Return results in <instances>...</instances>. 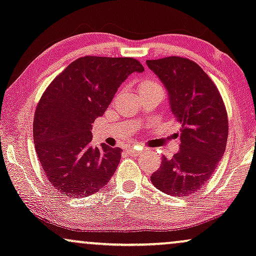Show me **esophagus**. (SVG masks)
Segmentation results:
<instances>
[{
  "instance_id": "34e87169",
  "label": "esophagus",
  "mask_w": 256,
  "mask_h": 256,
  "mask_svg": "<svg viewBox=\"0 0 256 256\" xmlns=\"http://www.w3.org/2000/svg\"><path fill=\"white\" fill-rule=\"evenodd\" d=\"M126 150H128V152L131 153L132 156L142 154V150L137 148H136V146H128V148H126Z\"/></svg>"
}]
</instances>
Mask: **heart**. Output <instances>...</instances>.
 Returning <instances> with one entry per match:
<instances>
[{"label":"heart","instance_id":"b5f03b06","mask_svg":"<svg viewBox=\"0 0 256 256\" xmlns=\"http://www.w3.org/2000/svg\"><path fill=\"white\" fill-rule=\"evenodd\" d=\"M160 88V85L156 83L154 80H142L140 84H139L138 88V92H145V91L152 90V88Z\"/></svg>","mask_w":256,"mask_h":256}]
</instances>
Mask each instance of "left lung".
<instances>
[{
	"mask_svg": "<svg viewBox=\"0 0 256 256\" xmlns=\"http://www.w3.org/2000/svg\"><path fill=\"white\" fill-rule=\"evenodd\" d=\"M164 84L180 128V148L162 156L151 182L162 192L188 196L208 182L226 150L228 119L212 80L193 60L178 56L146 60Z\"/></svg>",
	"mask_w": 256,
	"mask_h": 256,
	"instance_id": "obj_1",
	"label": "left lung"
}]
</instances>
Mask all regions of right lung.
Segmentation results:
<instances>
[{"label": "right lung", "instance_id": "1", "mask_svg": "<svg viewBox=\"0 0 256 256\" xmlns=\"http://www.w3.org/2000/svg\"><path fill=\"white\" fill-rule=\"evenodd\" d=\"M144 68L131 57H80L51 82L34 118L37 156L51 185L66 196H88L106 185L122 148L91 145L94 122L118 88Z\"/></svg>", "mask_w": 256, "mask_h": 256}]
</instances>
